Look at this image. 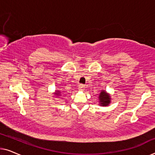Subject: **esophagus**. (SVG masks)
Returning <instances> with one entry per match:
<instances>
[{"label": "esophagus", "mask_w": 155, "mask_h": 155, "mask_svg": "<svg viewBox=\"0 0 155 155\" xmlns=\"http://www.w3.org/2000/svg\"><path fill=\"white\" fill-rule=\"evenodd\" d=\"M84 88H85V87H84L83 84H80V85L78 86V90L79 91H83L84 90Z\"/></svg>", "instance_id": "esophagus-1"}]
</instances>
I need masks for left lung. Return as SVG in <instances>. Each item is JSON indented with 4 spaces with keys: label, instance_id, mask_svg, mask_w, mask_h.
Instances as JSON below:
<instances>
[{
    "label": "left lung",
    "instance_id": "8db88e82",
    "mask_svg": "<svg viewBox=\"0 0 155 155\" xmlns=\"http://www.w3.org/2000/svg\"><path fill=\"white\" fill-rule=\"evenodd\" d=\"M99 105L102 107H107L111 103V97L106 91H101L99 96Z\"/></svg>",
    "mask_w": 155,
    "mask_h": 155
}]
</instances>
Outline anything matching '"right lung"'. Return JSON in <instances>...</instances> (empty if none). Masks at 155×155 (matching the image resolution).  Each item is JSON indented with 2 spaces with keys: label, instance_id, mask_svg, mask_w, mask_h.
Here are the masks:
<instances>
[{
  "label": "right lung",
  "instance_id": "1",
  "mask_svg": "<svg viewBox=\"0 0 155 155\" xmlns=\"http://www.w3.org/2000/svg\"><path fill=\"white\" fill-rule=\"evenodd\" d=\"M55 94L56 95V96H61V92H60V91L58 90H56V92H55Z\"/></svg>",
  "mask_w": 155,
  "mask_h": 155
}]
</instances>
